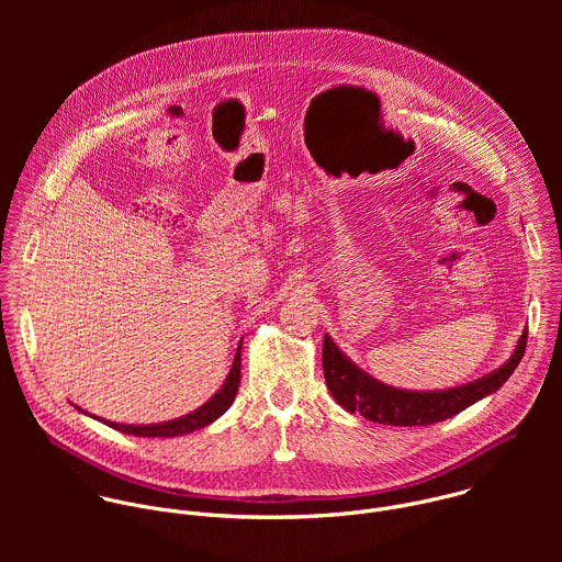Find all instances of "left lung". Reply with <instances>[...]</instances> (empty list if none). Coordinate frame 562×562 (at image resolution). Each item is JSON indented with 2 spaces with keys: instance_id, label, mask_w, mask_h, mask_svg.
Instances as JSON below:
<instances>
[{
  "instance_id": "8db88e82",
  "label": "left lung",
  "mask_w": 562,
  "mask_h": 562,
  "mask_svg": "<svg viewBox=\"0 0 562 562\" xmlns=\"http://www.w3.org/2000/svg\"><path fill=\"white\" fill-rule=\"evenodd\" d=\"M525 347L527 329L522 331L514 356L503 367L469 384L445 391H407L382 384L356 367L329 336H325L323 342V369L329 391L349 414H360L362 418L380 425L420 427L442 423L498 391L520 364Z\"/></svg>"
}]
</instances>
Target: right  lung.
Listing matches in <instances>:
<instances>
[{
    "instance_id": "1",
    "label": "right lung",
    "mask_w": 562,
    "mask_h": 562,
    "mask_svg": "<svg viewBox=\"0 0 562 562\" xmlns=\"http://www.w3.org/2000/svg\"><path fill=\"white\" fill-rule=\"evenodd\" d=\"M239 353L233 360V367L224 380V384L217 389V393L204 403L200 409L178 418V420H169V423H159V425H120V423H109L104 420V425L128 434V436H139V438H176V436H184L191 434L195 429H204L206 425H211L213 420H217L235 400L237 386H239Z\"/></svg>"
}]
</instances>
